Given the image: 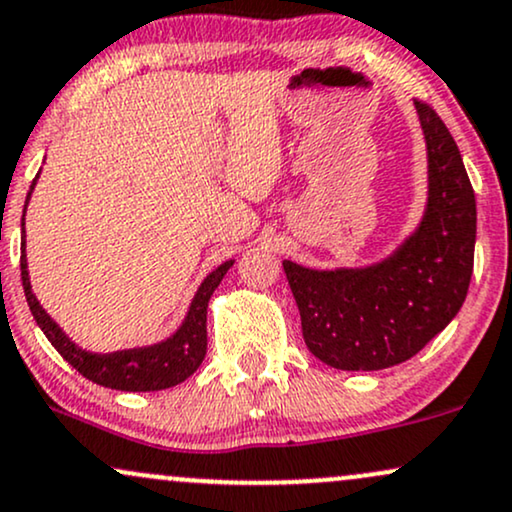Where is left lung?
Returning a JSON list of instances; mask_svg holds the SVG:
<instances>
[{"label": "left lung", "mask_w": 512, "mask_h": 512, "mask_svg": "<svg viewBox=\"0 0 512 512\" xmlns=\"http://www.w3.org/2000/svg\"><path fill=\"white\" fill-rule=\"evenodd\" d=\"M427 145V205L391 255L367 267L283 260L310 353L346 372L410 360L451 324L470 288L477 205L453 135L415 100Z\"/></svg>", "instance_id": "8db88e82"}]
</instances>
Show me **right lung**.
<instances>
[{
  "instance_id": "right-lung-1",
  "label": "right lung",
  "mask_w": 512,
  "mask_h": 512,
  "mask_svg": "<svg viewBox=\"0 0 512 512\" xmlns=\"http://www.w3.org/2000/svg\"><path fill=\"white\" fill-rule=\"evenodd\" d=\"M28 190V200L33 195L35 183ZM26 200V207H28ZM26 207H23V219H21V231H23V245H21V281L23 291H26V300L30 312H33L35 322L42 329V334L47 336V341L57 348V353L69 362L71 367H76V372L83 374L85 379L95 381V384L107 386V389L116 391H162L171 389V386L186 381L197 367L202 365L207 353V305L212 293L217 291V286L224 279L226 272L233 267V260L219 264L214 272L205 276V281L200 283L190 307L183 317V322L178 329L164 341L152 343V346L143 348H126V350H114V353H92V350L80 348L73 338H69L61 326L47 315L45 307L40 305V300L35 298L33 286H30V274H28V260H26Z\"/></svg>"
}]
</instances>
